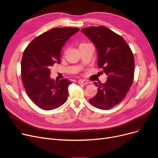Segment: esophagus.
Segmentation results:
<instances>
[{"label":"esophagus","mask_w":158,"mask_h":158,"mask_svg":"<svg viewBox=\"0 0 158 158\" xmlns=\"http://www.w3.org/2000/svg\"><path fill=\"white\" fill-rule=\"evenodd\" d=\"M78 83L79 84H82V85H86L87 83L86 81H85V80H83V79H79V81H78Z\"/></svg>","instance_id":"esophagus-1"}]
</instances>
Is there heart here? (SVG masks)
Listing matches in <instances>:
<instances>
[{"mask_svg": "<svg viewBox=\"0 0 158 158\" xmlns=\"http://www.w3.org/2000/svg\"><path fill=\"white\" fill-rule=\"evenodd\" d=\"M87 44V43H81V44L79 45V46H80V45H84V44Z\"/></svg>", "mask_w": 158, "mask_h": 158, "instance_id": "b5f03b06", "label": "heart"}]
</instances>
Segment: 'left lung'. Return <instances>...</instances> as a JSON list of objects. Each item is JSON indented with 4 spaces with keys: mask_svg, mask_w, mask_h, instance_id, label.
I'll return each mask as SVG.
<instances>
[{
    "mask_svg": "<svg viewBox=\"0 0 158 158\" xmlns=\"http://www.w3.org/2000/svg\"><path fill=\"white\" fill-rule=\"evenodd\" d=\"M81 32L96 46L98 66L107 75L105 83L94 82L98 93L89 102L98 109H110L124 100L133 83V52L123 38L106 27H86Z\"/></svg>",
    "mask_w": 158,
    "mask_h": 158,
    "instance_id": "8db88e82",
    "label": "left lung"
}]
</instances>
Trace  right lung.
Segmentation results:
<instances>
[{
    "label": "right lung",
    "instance_id": "1",
    "mask_svg": "<svg viewBox=\"0 0 158 158\" xmlns=\"http://www.w3.org/2000/svg\"><path fill=\"white\" fill-rule=\"evenodd\" d=\"M79 29L54 28L34 39L23 52L21 78L27 95L38 107L49 110L60 107L67 100L68 79L50 77V67L60 64V52L66 41Z\"/></svg>",
    "mask_w": 158,
    "mask_h": 158
}]
</instances>
